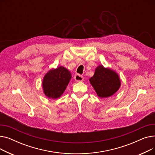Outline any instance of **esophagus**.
<instances>
[{
	"instance_id": "1",
	"label": "esophagus",
	"mask_w": 155,
	"mask_h": 155,
	"mask_svg": "<svg viewBox=\"0 0 155 155\" xmlns=\"http://www.w3.org/2000/svg\"><path fill=\"white\" fill-rule=\"evenodd\" d=\"M74 79L77 82H83L84 81V77L79 74L75 75L74 77Z\"/></svg>"
}]
</instances>
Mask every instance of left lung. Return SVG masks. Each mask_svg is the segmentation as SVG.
<instances>
[{
  "instance_id": "obj_1",
  "label": "left lung",
  "mask_w": 155,
  "mask_h": 155,
  "mask_svg": "<svg viewBox=\"0 0 155 155\" xmlns=\"http://www.w3.org/2000/svg\"><path fill=\"white\" fill-rule=\"evenodd\" d=\"M89 81L100 98L112 96L121 85L117 73L109 68H105L102 64L96 67L94 76Z\"/></svg>"
}]
</instances>
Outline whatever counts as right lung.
<instances>
[{"instance_id":"right-lung-1","label":"right lung","mask_w":155,"mask_h":155,"mask_svg":"<svg viewBox=\"0 0 155 155\" xmlns=\"http://www.w3.org/2000/svg\"><path fill=\"white\" fill-rule=\"evenodd\" d=\"M71 78L70 71L62 66L49 70L42 82L45 95L49 99L59 98L64 92Z\"/></svg>"}]
</instances>
